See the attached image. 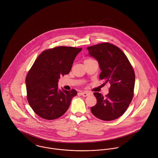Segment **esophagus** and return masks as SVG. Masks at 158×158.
I'll list each match as a JSON object with an SVG mask.
<instances>
[{
    "label": "esophagus",
    "mask_w": 158,
    "mask_h": 158,
    "mask_svg": "<svg viewBox=\"0 0 158 158\" xmlns=\"http://www.w3.org/2000/svg\"><path fill=\"white\" fill-rule=\"evenodd\" d=\"M81 95H82V96L86 97V96H87L90 95V94L89 92H81Z\"/></svg>",
    "instance_id": "1"
}]
</instances>
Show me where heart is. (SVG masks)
Instances as JSON below:
<instances>
[{
  "instance_id": "1",
  "label": "heart",
  "mask_w": 158,
  "mask_h": 158,
  "mask_svg": "<svg viewBox=\"0 0 158 158\" xmlns=\"http://www.w3.org/2000/svg\"><path fill=\"white\" fill-rule=\"evenodd\" d=\"M95 60L93 59H87L84 60V62H92V61H94Z\"/></svg>"
}]
</instances>
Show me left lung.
<instances>
[{
	"label": "left lung",
	"mask_w": 158,
	"mask_h": 158,
	"mask_svg": "<svg viewBox=\"0 0 158 158\" xmlns=\"http://www.w3.org/2000/svg\"><path fill=\"white\" fill-rule=\"evenodd\" d=\"M89 56L95 58L101 72L99 79L110 84L109 94L103 96L98 92L94 94L96 104L91 112L98 118L110 121L121 117L129 106L133 96L135 73L124 52L117 46L102 43L87 48Z\"/></svg>",
	"instance_id": "8db88e82"
}]
</instances>
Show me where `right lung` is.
Segmentation results:
<instances>
[{
	"mask_svg": "<svg viewBox=\"0 0 158 158\" xmlns=\"http://www.w3.org/2000/svg\"><path fill=\"white\" fill-rule=\"evenodd\" d=\"M82 48L58 46L42 52L33 64L26 78L27 99L33 110L46 120L57 119L66 112L74 89H58L59 79L68 74Z\"/></svg>",
	"mask_w": 158,
	"mask_h": 158,
	"instance_id": "1",
	"label": "right lung"
}]
</instances>
